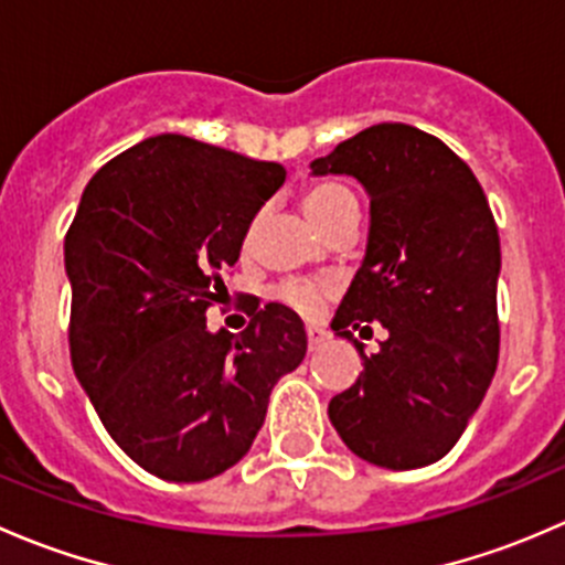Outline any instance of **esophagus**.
<instances>
[{"instance_id":"34e87169","label":"esophagus","mask_w":565,"mask_h":565,"mask_svg":"<svg viewBox=\"0 0 565 565\" xmlns=\"http://www.w3.org/2000/svg\"><path fill=\"white\" fill-rule=\"evenodd\" d=\"M306 335H309V350H319L324 344V330L317 328V324H309Z\"/></svg>"}]
</instances>
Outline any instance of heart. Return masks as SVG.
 <instances>
[{"label": "heart", "mask_w": 565, "mask_h": 565, "mask_svg": "<svg viewBox=\"0 0 565 565\" xmlns=\"http://www.w3.org/2000/svg\"><path fill=\"white\" fill-rule=\"evenodd\" d=\"M300 207L319 232L333 224V221L344 218L347 213H358L355 196L341 182H315V185H309L300 196ZM278 298L292 306L295 311H300V315H311L319 300H322V289H317L315 284H287V287L278 289Z\"/></svg>", "instance_id": "1"}]
</instances>
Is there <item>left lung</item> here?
<instances>
[{
    "instance_id": "obj_1",
    "label": "left lung",
    "mask_w": 565,
    "mask_h": 565,
    "mask_svg": "<svg viewBox=\"0 0 565 565\" xmlns=\"http://www.w3.org/2000/svg\"><path fill=\"white\" fill-rule=\"evenodd\" d=\"M369 193V241L330 328L363 358L358 383L330 398L333 429L355 457L415 470L459 443L498 369L500 237L476 174L440 139L380 122L311 161ZM380 321L369 359L351 339Z\"/></svg>"
}]
</instances>
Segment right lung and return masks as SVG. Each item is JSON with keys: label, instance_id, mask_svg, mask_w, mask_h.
I'll use <instances>...</instances> for the list:
<instances>
[{"label": "right lung", "instance_id": "1", "mask_svg": "<svg viewBox=\"0 0 565 565\" xmlns=\"http://www.w3.org/2000/svg\"><path fill=\"white\" fill-rule=\"evenodd\" d=\"M284 167L180 134L139 141L87 182L65 237L71 361L111 440L163 481L221 476L248 454L267 398L306 358L300 317L250 311L207 330Z\"/></svg>", "mask_w": 565, "mask_h": 565}]
</instances>
